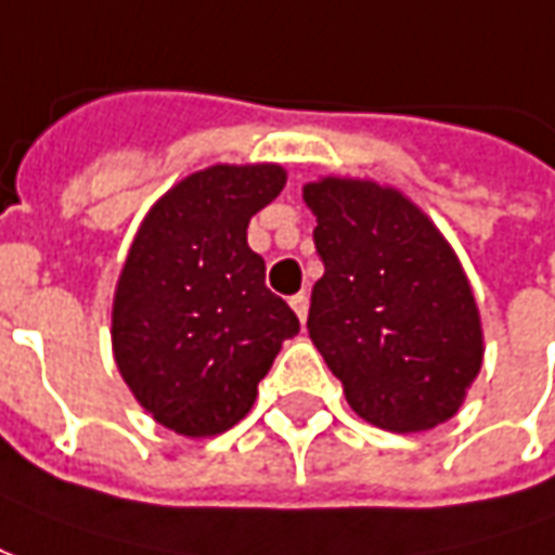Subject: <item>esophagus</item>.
I'll use <instances>...</instances> for the list:
<instances>
[{"label": "esophagus", "instance_id": "esophagus-1", "mask_svg": "<svg viewBox=\"0 0 555 555\" xmlns=\"http://www.w3.org/2000/svg\"><path fill=\"white\" fill-rule=\"evenodd\" d=\"M289 305H293L295 317L301 319V322H307V310H310V298H307L305 293H298V295H293V298H289Z\"/></svg>", "mask_w": 555, "mask_h": 555}]
</instances>
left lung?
<instances>
[{"mask_svg":"<svg viewBox=\"0 0 555 555\" xmlns=\"http://www.w3.org/2000/svg\"><path fill=\"white\" fill-rule=\"evenodd\" d=\"M325 274L307 331L351 411L387 431H428L459 414L485 337L459 254L420 206L375 180L305 185Z\"/></svg>","mask_w":555,"mask_h":555,"instance_id":"left-lung-1","label":"left lung"}]
</instances>
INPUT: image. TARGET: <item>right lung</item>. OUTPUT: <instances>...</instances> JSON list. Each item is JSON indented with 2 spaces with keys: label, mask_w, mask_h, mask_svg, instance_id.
<instances>
[{
  "label": "right lung",
  "mask_w": 555,
  "mask_h": 555,
  "mask_svg": "<svg viewBox=\"0 0 555 555\" xmlns=\"http://www.w3.org/2000/svg\"><path fill=\"white\" fill-rule=\"evenodd\" d=\"M283 185L274 162L209 165L162 194L129 245L112 301L115 363L139 405L183 438L236 426L298 334L248 248L250 218Z\"/></svg>",
  "instance_id": "right-lung-1"
}]
</instances>
